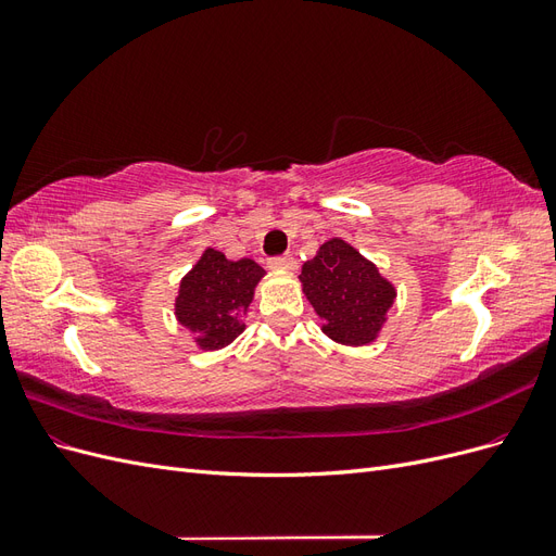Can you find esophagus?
Here are the masks:
<instances>
[{"label": "esophagus", "mask_w": 556, "mask_h": 556, "mask_svg": "<svg viewBox=\"0 0 556 556\" xmlns=\"http://www.w3.org/2000/svg\"><path fill=\"white\" fill-rule=\"evenodd\" d=\"M268 266L276 268V271H296V260L290 255H280L268 260Z\"/></svg>", "instance_id": "esophagus-1"}]
</instances>
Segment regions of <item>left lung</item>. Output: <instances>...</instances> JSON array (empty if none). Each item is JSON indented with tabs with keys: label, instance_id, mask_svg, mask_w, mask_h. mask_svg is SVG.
Returning a JSON list of instances; mask_svg holds the SVG:
<instances>
[{
	"label": "left lung",
	"instance_id": "1",
	"mask_svg": "<svg viewBox=\"0 0 556 556\" xmlns=\"http://www.w3.org/2000/svg\"><path fill=\"white\" fill-rule=\"evenodd\" d=\"M299 280L311 306L325 319L323 331L343 345L376 341L396 299L394 285L380 276L378 266L343 239L319 245Z\"/></svg>",
	"mask_w": 556,
	"mask_h": 556
}]
</instances>
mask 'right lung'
Masks as SVG:
<instances>
[{
	"instance_id": "obj_1",
	"label": "right lung",
	"mask_w": 556,
	"mask_h": 556,
	"mask_svg": "<svg viewBox=\"0 0 556 556\" xmlns=\"http://www.w3.org/2000/svg\"><path fill=\"white\" fill-rule=\"evenodd\" d=\"M264 278V268L252 260L231 262L213 248L180 280L176 296V317L197 336L201 350L229 345L245 329L248 311L255 285Z\"/></svg>"
}]
</instances>
